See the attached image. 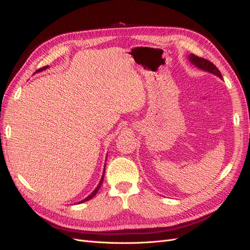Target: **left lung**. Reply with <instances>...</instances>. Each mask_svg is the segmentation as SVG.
Instances as JSON below:
<instances>
[{
  "label": "left lung",
  "instance_id": "8db88e82",
  "mask_svg": "<svg viewBox=\"0 0 250 250\" xmlns=\"http://www.w3.org/2000/svg\"><path fill=\"white\" fill-rule=\"evenodd\" d=\"M190 60H191V62H193L196 66H198L199 69L208 71L209 73H213V74L217 75L218 77L222 78V75H221L220 71H219L218 67L214 63H211L209 60H208L206 58L199 57L197 55H194V54L190 55Z\"/></svg>",
  "mask_w": 250,
  "mask_h": 250
}]
</instances>
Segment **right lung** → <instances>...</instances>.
Masks as SVG:
<instances>
[{
	"mask_svg": "<svg viewBox=\"0 0 250 250\" xmlns=\"http://www.w3.org/2000/svg\"><path fill=\"white\" fill-rule=\"evenodd\" d=\"M47 65L46 66H42V67H41V69H39V70H37L36 72H41V71H42V70H46L47 69ZM103 179H104V174H103V175H102V178H101V180H100V183H99V185H98V187L95 188V191L92 193V194H90L89 196H88V197H86L84 200H82V201H80V202H84V201H87V200H89V199H92L93 197H94V196L98 193V191H99V188H100V187H101V185H102V183H103ZM79 202V203H80Z\"/></svg>",
	"mask_w": 250,
	"mask_h": 250,
	"instance_id": "add662e5",
	"label": "right lung"
}]
</instances>
